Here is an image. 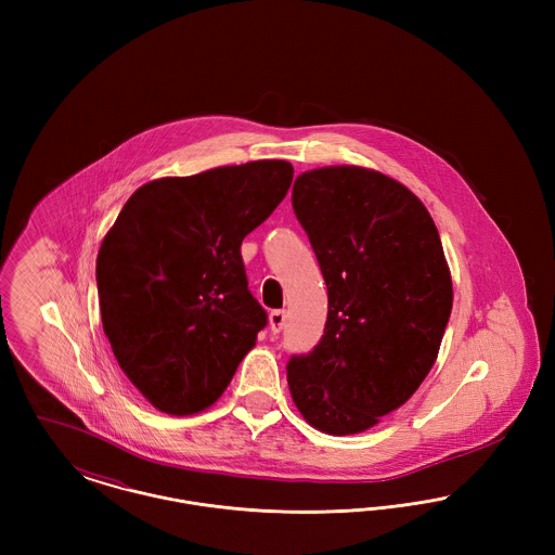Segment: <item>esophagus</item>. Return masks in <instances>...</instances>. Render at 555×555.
Returning <instances> with one entry per match:
<instances>
[{
    "label": "esophagus",
    "instance_id": "esophagus-1",
    "mask_svg": "<svg viewBox=\"0 0 555 555\" xmlns=\"http://www.w3.org/2000/svg\"><path fill=\"white\" fill-rule=\"evenodd\" d=\"M268 320H270V331H272V333H281L283 326H285L287 314H285V310H272Z\"/></svg>",
    "mask_w": 555,
    "mask_h": 555
}]
</instances>
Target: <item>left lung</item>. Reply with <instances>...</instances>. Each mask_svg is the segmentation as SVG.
Wrapping results in <instances>:
<instances>
[{
	"label": "left lung",
	"mask_w": 555,
	"mask_h": 555,
	"mask_svg": "<svg viewBox=\"0 0 555 555\" xmlns=\"http://www.w3.org/2000/svg\"><path fill=\"white\" fill-rule=\"evenodd\" d=\"M291 202L328 291L320 344L287 364L291 397L318 430L362 433L437 360L453 304L441 237L408 186L360 166L299 175Z\"/></svg>",
	"instance_id": "1"
}]
</instances>
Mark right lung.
<instances>
[{
  "mask_svg": "<svg viewBox=\"0 0 555 555\" xmlns=\"http://www.w3.org/2000/svg\"><path fill=\"white\" fill-rule=\"evenodd\" d=\"M285 159L220 166L139 186L98 254L112 351L143 397L197 414L229 387L268 322L247 289L241 243L283 202Z\"/></svg>",
  "mask_w": 555,
  "mask_h": 555,
  "instance_id": "1",
  "label": "right lung"
}]
</instances>
